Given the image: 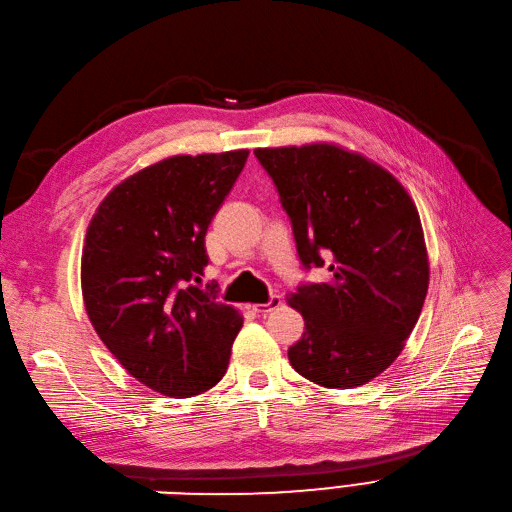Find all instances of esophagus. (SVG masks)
<instances>
[{
	"label": "esophagus",
	"instance_id": "1",
	"mask_svg": "<svg viewBox=\"0 0 512 512\" xmlns=\"http://www.w3.org/2000/svg\"><path fill=\"white\" fill-rule=\"evenodd\" d=\"M282 305V297L280 295H272V299L268 303H255L253 305V311H257V314H270V311L278 309Z\"/></svg>",
	"mask_w": 512,
	"mask_h": 512
}]
</instances>
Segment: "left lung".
<instances>
[{
    "label": "left lung",
    "mask_w": 512,
    "mask_h": 512,
    "mask_svg": "<svg viewBox=\"0 0 512 512\" xmlns=\"http://www.w3.org/2000/svg\"><path fill=\"white\" fill-rule=\"evenodd\" d=\"M291 217L305 268L330 278L286 295L305 320L291 366L326 389L362 387L406 347L429 288L420 215L393 173L335 142L255 148Z\"/></svg>",
    "instance_id": "obj_1"
}]
</instances>
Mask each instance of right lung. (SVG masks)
I'll return each mask as SVG.
<instances>
[{
  "label": "right lung",
  "mask_w": 512,
  "mask_h": 512,
  "mask_svg": "<svg viewBox=\"0 0 512 512\" xmlns=\"http://www.w3.org/2000/svg\"><path fill=\"white\" fill-rule=\"evenodd\" d=\"M249 150L175 154L110 190L87 226L81 293L106 349L133 379L167 397L215 387L242 314L192 286L205 236Z\"/></svg>",
  "instance_id": "1"
}]
</instances>
